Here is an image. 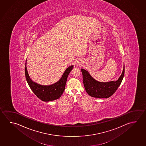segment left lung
<instances>
[{
	"label": "left lung",
	"instance_id": "1",
	"mask_svg": "<svg viewBox=\"0 0 146 146\" xmlns=\"http://www.w3.org/2000/svg\"><path fill=\"white\" fill-rule=\"evenodd\" d=\"M82 80L84 88L87 93L92 97L100 98H107L112 96L123 80L125 73V65L123 64V72L117 80L108 82H98L90 74L89 72L81 69Z\"/></svg>",
	"mask_w": 146,
	"mask_h": 146
}]
</instances>
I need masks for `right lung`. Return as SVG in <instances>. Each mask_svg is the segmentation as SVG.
Instances as JSON below:
<instances>
[{
	"instance_id": "1",
	"label": "right lung",
	"mask_w": 146,
	"mask_h": 146,
	"mask_svg": "<svg viewBox=\"0 0 146 146\" xmlns=\"http://www.w3.org/2000/svg\"><path fill=\"white\" fill-rule=\"evenodd\" d=\"M74 66L72 65L64 71L58 81L50 85H42L31 79L27 68V60L25 65V76L26 80L34 93L40 100L44 102H50L58 99L62 96L65 89L67 78Z\"/></svg>"
}]
</instances>
